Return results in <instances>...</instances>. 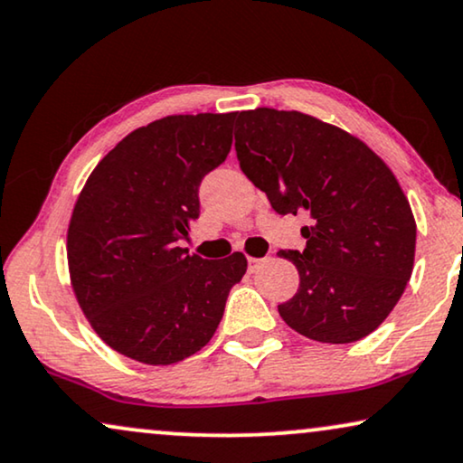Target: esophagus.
I'll return each mask as SVG.
<instances>
[{"mask_svg":"<svg viewBox=\"0 0 463 463\" xmlns=\"http://www.w3.org/2000/svg\"><path fill=\"white\" fill-rule=\"evenodd\" d=\"M248 262H250V270H256L264 260L262 258H248Z\"/></svg>","mask_w":463,"mask_h":463,"instance_id":"1","label":"esophagus"}]
</instances>
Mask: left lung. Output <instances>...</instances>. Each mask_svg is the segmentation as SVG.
<instances>
[{
    "label": "left lung",
    "mask_w": 463,
    "mask_h": 463,
    "mask_svg": "<svg viewBox=\"0 0 463 463\" xmlns=\"http://www.w3.org/2000/svg\"><path fill=\"white\" fill-rule=\"evenodd\" d=\"M235 150L277 213H305L303 251L281 250L300 286L277 307L289 328L319 343H354L379 328L415 262L417 224L396 175L364 141L296 112L237 116Z\"/></svg>",
    "instance_id": "8db88e82"
}]
</instances>
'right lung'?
Listing matches in <instances>:
<instances>
[{"mask_svg": "<svg viewBox=\"0 0 463 463\" xmlns=\"http://www.w3.org/2000/svg\"><path fill=\"white\" fill-rule=\"evenodd\" d=\"M228 114H177L139 127L99 160L67 228V267L99 338L150 366H169L212 341L231 288L248 270L188 254L177 241L199 218V184L231 152Z\"/></svg>", "mask_w": 463, "mask_h": 463, "instance_id": "add662e5", "label": "right lung"}]
</instances>
